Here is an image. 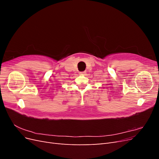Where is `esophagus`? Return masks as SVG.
<instances>
[{"mask_svg":"<svg viewBox=\"0 0 159 159\" xmlns=\"http://www.w3.org/2000/svg\"><path fill=\"white\" fill-rule=\"evenodd\" d=\"M86 74V72L85 71H81L80 72V75H85Z\"/></svg>","mask_w":159,"mask_h":159,"instance_id":"obj_1","label":"esophagus"}]
</instances>
